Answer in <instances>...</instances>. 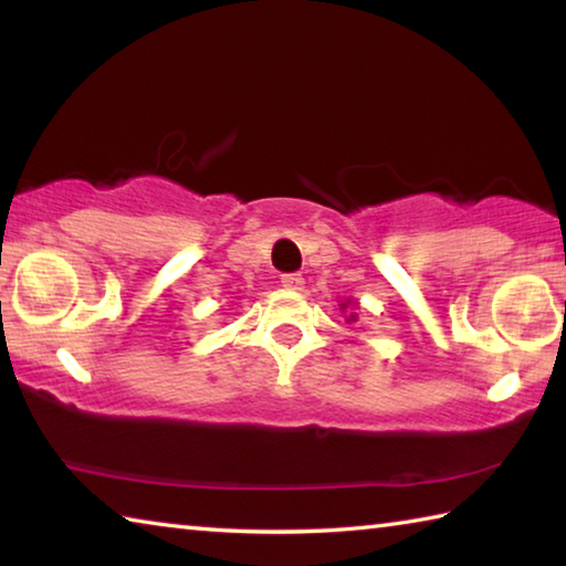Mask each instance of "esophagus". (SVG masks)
I'll list each match as a JSON object with an SVG mask.
<instances>
[{
    "instance_id": "obj_1",
    "label": "esophagus",
    "mask_w": 566,
    "mask_h": 566,
    "mask_svg": "<svg viewBox=\"0 0 566 566\" xmlns=\"http://www.w3.org/2000/svg\"><path fill=\"white\" fill-rule=\"evenodd\" d=\"M282 286H284V290H294V292H300L302 286H304V276H302V274H296V272H292V274H282Z\"/></svg>"
}]
</instances>
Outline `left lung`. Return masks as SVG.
<instances>
[{
  "label": "left lung",
  "instance_id": "8db88e82",
  "mask_svg": "<svg viewBox=\"0 0 566 566\" xmlns=\"http://www.w3.org/2000/svg\"><path fill=\"white\" fill-rule=\"evenodd\" d=\"M347 304H349V302H344V304H342V312H347ZM347 322H349V324H352V322H357V312H352L349 317H347Z\"/></svg>",
  "mask_w": 566,
  "mask_h": 566
}]
</instances>
